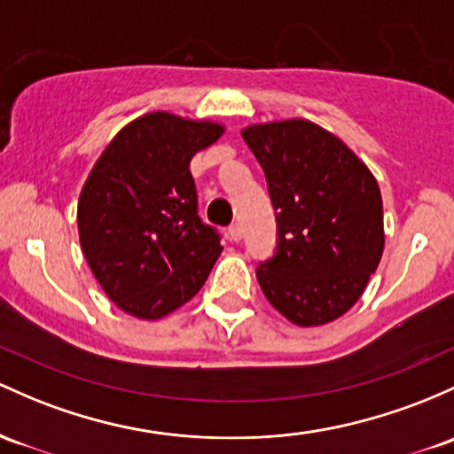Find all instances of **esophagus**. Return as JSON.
Instances as JSON below:
<instances>
[{
  "label": "esophagus",
  "instance_id": "34e87169",
  "mask_svg": "<svg viewBox=\"0 0 454 454\" xmlns=\"http://www.w3.org/2000/svg\"><path fill=\"white\" fill-rule=\"evenodd\" d=\"M228 237H231V241H235V243L241 241V237H243L241 226H239V223H235V226L228 228Z\"/></svg>",
  "mask_w": 454,
  "mask_h": 454
}]
</instances>
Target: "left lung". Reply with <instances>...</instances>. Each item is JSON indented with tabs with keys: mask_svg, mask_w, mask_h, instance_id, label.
<instances>
[{
	"mask_svg": "<svg viewBox=\"0 0 454 454\" xmlns=\"http://www.w3.org/2000/svg\"><path fill=\"white\" fill-rule=\"evenodd\" d=\"M241 136L265 170L278 219L276 256L256 269L262 293L300 327L336 321L381 261L375 176L340 137L303 118L250 124Z\"/></svg>",
	"mask_w": 454,
	"mask_h": 454,
	"instance_id": "1",
	"label": "left lung"
}]
</instances>
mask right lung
<instances>
[{
  "label": "right lung",
  "mask_w": 454,
  "mask_h": 454,
  "mask_svg": "<svg viewBox=\"0 0 454 454\" xmlns=\"http://www.w3.org/2000/svg\"><path fill=\"white\" fill-rule=\"evenodd\" d=\"M223 124L151 112L116 133L77 204L79 243L106 295L127 315L157 321L187 303L222 254L198 217L189 161Z\"/></svg>",
  "instance_id": "1"
}]
</instances>
